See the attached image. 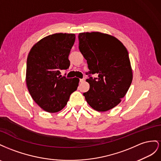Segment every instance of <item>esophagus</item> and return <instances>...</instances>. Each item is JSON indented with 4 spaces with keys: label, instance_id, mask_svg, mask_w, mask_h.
I'll return each mask as SVG.
<instances>
[{
    "label": "esophagus",
    "instance_id": "esophagus-1",
    "mask_svg": "<svg viewBox=\"0 0 161 161\" xmlns=\"http://www.w3.org/2000/svg\"><path fill=\"white\" fill-rule=\"evenodd\" d=\"M84 81H85V79H80V81L81 82V83H82V82H84Z\"/></svg>",
    "mask_w": 161,
    "mask_h": 161
}]
</instances>
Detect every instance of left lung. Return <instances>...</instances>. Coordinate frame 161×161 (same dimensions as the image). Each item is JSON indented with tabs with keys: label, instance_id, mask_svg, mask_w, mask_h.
I'll return each instance as SVG.
<instances>
[{
	"label": "left lung",
	"instance_id": "obj_1",
	"mask_svg": "<svg viewBox=\"0 0 161 161\" xmlns=\"http://www.w3.org/2000/svg\"><path fill=\"white\" fill-rule=\"evenodd\" d=\"M78 38L89 73L98 74L97 78L86 80L90 90L84 96L95 111H109L121 103L133 80L127 48L114 36L99 31L80 33Z\"/></svg>",
	"mask_w": 161,
	"mask_h": 161
}]
</instances>
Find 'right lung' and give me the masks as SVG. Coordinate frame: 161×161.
<instances>
[{"label": "right lung", "instance_id": "obj_1", "mask_svg": "<svg viewBox=\"0 0 161 161\" xmlns=\"http://www.w3.org/2000/svg\"><path fill=\"white\" fill-rule=\"evenodd\" d=\"M75 34L49 35L36 42L27 58L25 81L35 103L48 113H57L66 106L80 80L62 77L60 71L70 65L69 54Z\"/></svg>", "mask_w": 161, "mask_h": 161}]
</instances>
